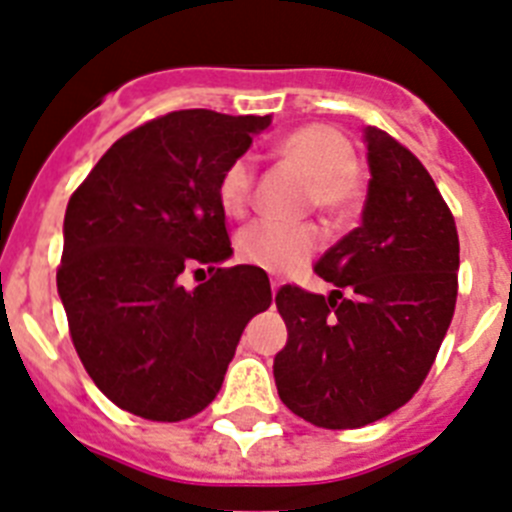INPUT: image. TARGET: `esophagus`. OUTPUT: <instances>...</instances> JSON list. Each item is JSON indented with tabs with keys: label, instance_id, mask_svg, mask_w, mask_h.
I'll return each instance as SVG.
<instances>
[{
	"label": "esophagus",
	"instance_id": "esophagus-1",
	"mask_svg": "<svg viewBox=\"0 0 512 512\" xmlns=\"http://www.w3.org/2000/svg\"><path fill=\"white\" fill-rule=\"evenodd\" d=\"M278 286H281V283H278V281H270V291H278Z\"/></svg>",
	"mask_w": 512,
	"mask_h": 512
}]
</instances>
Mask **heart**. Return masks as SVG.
Returning a JSON list of instances; mask_svg holds the SVG:
<instances>
[{
  "label": "heart",
  "instance_id": "1",
  "mask_svg": "<svg viewBox=\"0 0 512 512\" xmlns=\"http://www.w3.org/2000/svg\"><path fill=\"white\" fill-rule=\"evenodd\" d=\"M278 157L306 177V201L327 216H345L361 198V175L355 170L350 139L327 123H306L278 144ZM255 190V159L234 157L216 182V201L229 219L250 211ZM237 257L268 273L301 268L319 247V229L311 224L255 221L237 234Z\"/></svg>",
  "mask_w": 512,
  "mask_h": 512
}]
</instances>
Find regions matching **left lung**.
I'll return each instance as SVG.
<instances>
[{
	"label": "left lung",
	"mask_w": 512,
	"mask_h": 512,
	"mask_svg": "<svg viewBox=\"0 0 512 512\" xmlns=\"http://www.w3.org/2000/svg\"><path fill=\"white\" fill-rule=\"evenodd\" d=\"M366 146L363 224L314 265L337 291L275 293L288 327L273 363L278 397L327 430L363 428L415 397L459 293L456 221L430 172L381 128H366Z\"/></svg>",
	"instance_id": "1"
}]
</instances>
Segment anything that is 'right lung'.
<instances>
[{"label": "right lung", "instance_id": "obj_1", "mask_svg": "<svg viewBox=\"0 0 512 512\" xmlns=\"http://www.w3.org/2000/svg\"><path fill=\"white\" fill-rule=\"evenodd\" d=\"M268 126L270 115H159L71 193L56 270L69 335L97 389L131 415L180 422L206 410L244 324L273 301L260 268H219L231 242L216 201L221 170ZM185 272L207 283L190 292Z\"/></svg>", "mask_w": 512, "mask_h": 512}]
</instances>
